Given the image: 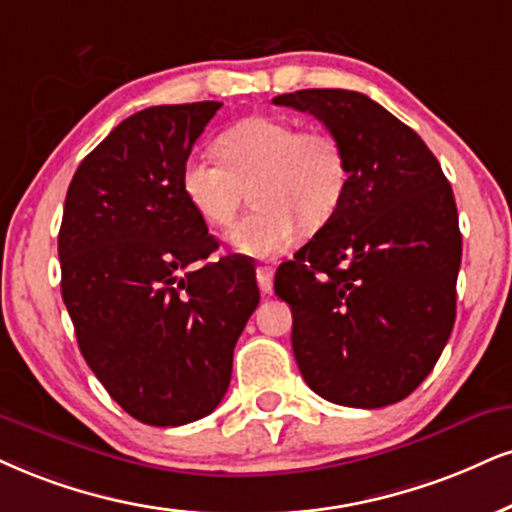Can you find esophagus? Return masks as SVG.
<instances>
[{"mask_svg": "<svg viewBox=\"0 0 512 512\" xmlns=\"http://www.w3.org/2000/svg\"><path fill=\"white\" fill-rule=\"evenodd\" d=\"M256 280L258 287H261L263 294L273 292V280H275V270L270 266H258L256 268Z\"/></svg>", "mask_w": 512, "mask_h": 512, "instance_id": "esophagus-1", "label": "esophagus"}]
</instances>
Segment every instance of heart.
Here are the masks:
<instances>
[{"label":"heart","mask_w":512,"mask_h":512,"mask_svg":"<svg viewBox=\"0 0 512 512\" xmlns=\"http://www.w3.org/2000/svg\"><path fill=\"white\" fill-rule=\"evenodd\" d=\"M220 161L192 154L182 166L180 187L194 213L213 230L235 223L244 189L254 211L230 235L239 254H285L299 227H320L337 213L349 185L342 144L325 130H299L275 116L244 118L220 132Z\"/></svg>","instance_id":"heart-1"}]
</instances>
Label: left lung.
I'll list each match as a JSON object with an SVG mask.
<instances>
[{
    "mask_svg": "<svg viewBox=\"0 0 512 512\" xmlns=\"http://www.w3.org/2000/svg\"><path fill=\"white\" fill-rule=\"evenodd\" d=\"M273 104L318 118L349 166L337 213L275 273L301 375L339 406L406 399L456 320L463 237L449 180L418 132L361 92L299 90Z\"/></svg>",
    "mask_w": 512,
    "mask_h": 512,
    "instance_id": "left-lung-1",
    "label": "left lung"
}]
</instances>
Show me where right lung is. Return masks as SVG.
<instances>
[{"label":"right lung","instance_id":"obj_1","mask_svg":"<svg viewBox=\"0 0 512 512\" xmlns=\"http://www.w3.org/2000/svg\"><path fill=\"white\" fill-rule=\"evenodd\" d=\"M220 106H149L125 118L68 185L63 304L97 380L144 425L178 427L216 410L261 299L249 261H208L218 242L180 187Z\"/></svg>","mask_w":512,"mask_h":512}]
</instances>
